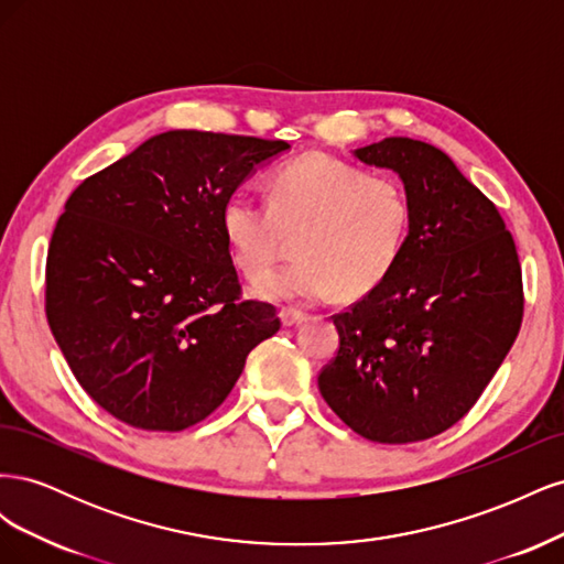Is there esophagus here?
Here are the masks:
<instances>
[{"label":"esophagus","mask_w":564,"mask_h":564,"mask_svg":"<svg viewBox=\"0 0 564 564\" xmlns=\"http://www.w3.org/2000/svg\"><path fill=\"white\" fill-rule=\"evenodd\" d=\"M280 319H282L284 327H294V324L305 319V313L303 311H294V308H286V311L280 313Z\"/></svg>","instance_id":"34e87169"}]
</instances>
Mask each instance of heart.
<instances>
[{
    "instance_id": "b5f03b06",
    "label": "heart",
    "mask_w": 564,
    "mask_h": 564,
    "mask_svg": "<svg viewBox=\"0 0 564 564\" xmlns=\"http://www.w3.org/2000/svg\"><path fill=\"white\" fill-rule=\"evenodd\" d=\"M268 193V207L230 197L220 209L232 263L249 280L276 260L284 234L297 232L300 259L253 286L265 301H322L336 289L346 299L365 296L398 265L412 230V202L398 178L322 152L278 169Z\"/></svg>"
}]
</instances>
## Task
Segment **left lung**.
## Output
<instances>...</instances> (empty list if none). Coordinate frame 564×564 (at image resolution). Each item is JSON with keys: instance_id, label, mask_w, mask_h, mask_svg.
I'll use <instances>...</instances> for the list:
<instances>
[{"instance_id": "8db88e82", "label": "left lung", "mask_w": 564, "mask_h": 564, "mask_svg": "<svg viewBox=\"0 0 564 564\" xmlns=\"http://www.w3.org/2000/svg\"><path fill=\"white\" fill-rule=\"evenodd\" d=\"M355 158L400 174L412 230L390 275L334 315L338 350L317 386L357 435L406 445L464 419L501 367L522 268L499 209L435 145L392 135Z\"/></svg>"}]
</instances>
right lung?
<instances>
[{
	"mask_svg": "<svg viewBox=\"0 0 564 564\" xmlns=\"http://www.w3.org/2000/svg\"><path fill=\"white\" fill-rule=\"evenodd\" d=\"M284 141L152 135L65 202L46 253V319L79 386L133 429L178 433L224 404L247 355L278 334L245 301L220 209Z\"/></svg>",
	"mask_w": 564,
	"mask_h": 564,
	"instance_id": "add662e5",
	"label": "right lung"
}]
</instances>
